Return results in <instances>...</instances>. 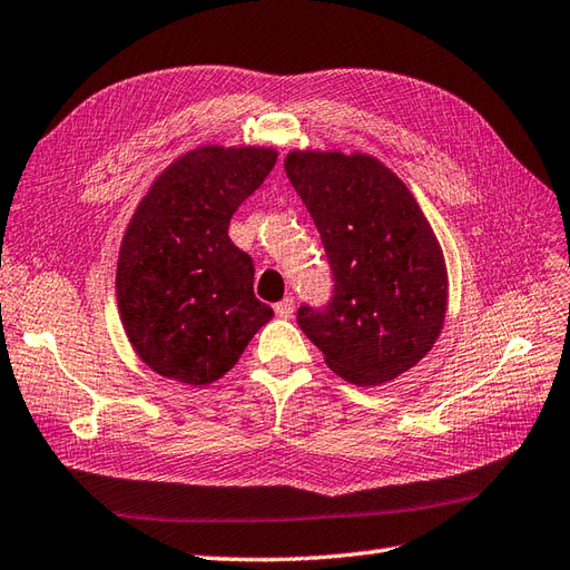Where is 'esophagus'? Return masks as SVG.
Returning <instances> with one entry per match:
<instances>
[{
	"mask_svg": "<svg viewBox=\"0 0 570 570\" xmlns=\"http://www.w3.org/2000/svg\"><path fill=\"white\" fill-rule=\"evenodd\" d=\"M294 311H296V301L291 298V296H286L284 301H279V303L274 305V313L279 315V317H291V315H294Z\"/></svg>",
	"mask_w": 570,
	"mask_h": 570,
	"instance_id": "esophagus-1",
	"label": "esophagus"
}]
</instances>
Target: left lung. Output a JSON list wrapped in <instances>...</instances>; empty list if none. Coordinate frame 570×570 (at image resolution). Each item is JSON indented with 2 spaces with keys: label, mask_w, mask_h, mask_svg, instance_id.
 Wrapping results in <instances>:
<instances>
[{
  "label": "left lung",
  "mask_w": 570,
  "mask_h": 570,
  "mask_svg": "<svg viewBox=\"0 0 570 570\" xmlns=\"http://www.w3.org/2000/svg\"><path fill=\"white\" fill-rule=\"evenodd\" d=\"M284 168L334 279L325 308L301 305V330L352 385L395 381L431 352L445 323V257L429 218L368 154L291 151Z\"/></svg>",
  "instance_id": "obj_1"
}]
</instances>
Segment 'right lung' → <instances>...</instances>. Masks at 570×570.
<instances>
[{
  "mask_svg": "<svg viewBox=\"0 0 570 570\" xmlns=\"http://www.w3.org/2000/svg\"><path fill=\"white\" fill-rule=\"evenodd\" d=\"M274 164L272 146H197L158 175L129 218L118 311L137 356L168 381H218L274 315L253 294V257L228 238L230 216Z\"/></svg>",
  "mask_w": 570,
  "mask_h": 570,
  "instance_id": "obj_1",
  "label": "right lung"
}]
</instances>
